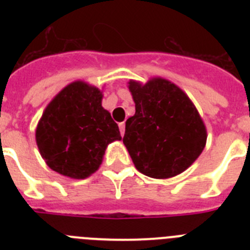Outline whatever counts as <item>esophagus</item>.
<instances>
[{
    "instance_id": "1",
    "label": "esophagus",
    "mask_w": 250,
    "mask_h": 250,
    "mask_svg": "<svg viewBox=\"0 0 250 250\" xmlns=\"http://www.w3.org/2000/svg\"><path fill=\"white\" fill-rule=\"evenodd\" d=\"M119 127H120L121 136H124V134H125V123H120V124H119Z\"/></svg>"
}]
</instances>
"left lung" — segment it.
I'll use <instances>...</instances> for the list:
<instances>
[{
	"mask_svg": "<svg viewBox=\"0 0 250 250\" xmlns=\"http://www.w3.org/2000/svg\"><path fill=\"white\" fill-rule=\"evenodd\" d=\"M135 115L125 124L123 143L136 169L167 179L183 173L202 154L207 130L195 106L176 85L152 79L130 81Z\"/></svg>",
	"mask_w": 250,
	"mask_h": 250,
	"instance_id": "obj_1",
	"label": "left lung"
}]
</instances>
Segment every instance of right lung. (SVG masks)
<instances>
[{
    "label": "right lung",
    "instance_id": "obj_1",
    "mask_svg": "<svg viewBox=\"0 0 250 250\" xmlns=\"http://www.w3.org/2000/svg\"><path fill=\"white\" fill-rule=\"evenodd\" d=\"M101 99L100 90L76 81L47 105L37 125L36 143L54 171L87 178L99 169L107 145L121 140L118 124L101 106Z\"/></svg>",
    "mask_w": 250,
    "mask_h": 250
}]
</instances>
